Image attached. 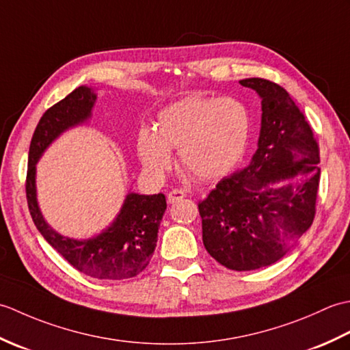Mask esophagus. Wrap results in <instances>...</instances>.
Masks as SVG:
<instances>
[{
    "label": "esophagus",
    "mask_w": 350,
    "mask_h": 350,
    "mask_svg": "<svg viewBox=\"0 0 350 350\" xmlns=\"http://www.w3.org/2000/svg\"><path fill=\"white\" fill-rule=\"evenodd\" d=\"M185 197V192L183 191H180V189H173L168 194V203L170 204H174V203H177V202H180V200Z\"/></svg>",
    "instance_id": "34e87169"
}]
</instances>
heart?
Here are the masks:
<instances>
[{"mask_svg": "<svg viewBox=\"0 0 350 350\" xmlns=\"http://www.w3.org/2000/svg\"><path fill=\"white\" fill-rule=\"evenodd\" d=\"M251 114L236 98L189 96L163 108L156 131L139 129L137 153L141 165L156 180H162L179 150L182 165L200 180H215L228 174L247 150Z\"/></svg>", "mask_w": 350, "mask_h": 350, "instance_id": "heart-1", "label": "heart"}]
</instances>
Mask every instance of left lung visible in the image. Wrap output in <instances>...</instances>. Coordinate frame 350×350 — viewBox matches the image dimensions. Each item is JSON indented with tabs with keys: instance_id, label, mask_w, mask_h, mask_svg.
<instances>
[{
	"instance_id": "1",
	"label": "left lung",
	"mask_w": 350,
	"mask_h": 350,
	"mask_svg": "<svg viewBox=\"0 0 350 350\" xmlns=\"http://www.w3.org/2000/svg\"><path fill=\"white\" fill-rule=\"evenodd\" d=\"M239 84L262 99L257 150L198 203L207 252L232 271H254L284 257L313 224L321 154L306 117L278 84Z\"/></svg>"
}]
</instances>
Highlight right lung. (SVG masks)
<instances>
[{
    "mask_svg": "<svg viewBox=\"0 0 350 350\" xmlns=\"http://www.w3.org/2000/svg\"><path fill=\"white\" fill-rule=\"evenodd\" d=\"M96 100L94 88L81 85L42 116L28 153V209L40 234L79 272L98 280L132 278L146 269L156 248L158 230L167 209L162 192L153 196L129 192L114 221L88 239H73L55 232L43 218L37 202V162L66 131L90 120Z\"/></svg>",
    "mask_w": 350,
    "mask_h": 350,
    "instance_id": "1",
    "label": "right lung"
}]
</instances>
